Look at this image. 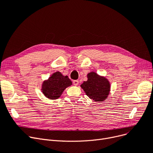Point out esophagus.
<instances>
[{
    "label": "esophagus",
    "mask_w": 153,
    "mask_h": 153,
    "mask_svg": "<svg viewBox=\"0 0 153 153\" xmlns=\"http://www.w3.org/2000/svg\"><path fill=\"white\" fill-rule=\"evenodd\" d=\"M73 84L74 86H77L79 84V81L78 80H74L73 81Z\"/></svg>",
    "instance_id": "obj_1"
}]
</instances>
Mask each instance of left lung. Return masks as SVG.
<instances>
[{"label": "left lung", "instance_id": "1", "mask_svg": "<svg viewBox=\"0 0 153 153\" xmlns=\"http://www.w3.org/2000/svg\"><path fill=\"white\" fill-rule=\"evenodd\" d=\"M81 87L90 98L96 101H101L108 97L110 86L106 78L91 72L88 74V81H84Z\"/></svg>", "mask_w": 153, "mask_h": 153}]
</instances>
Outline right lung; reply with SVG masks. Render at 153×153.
Instances as JSON below:
<instances>
[{"label":"right lung","instance_id":"obj_1","mask_svg":"<svg viewBox=\"0 0 153 153\" xmlns=\"http://www.w3.org/2000/svg\"><path fill=\"white\" fill-rule=\"evenodd\" d=\"M72 84L68 76H62L59 72H56L51 76L48 80L45 81L42 86V92L46 97L55 100L59 98L62 92Z\"/></svg>","mask_w":153,"mask_h":153}]
</instances>
